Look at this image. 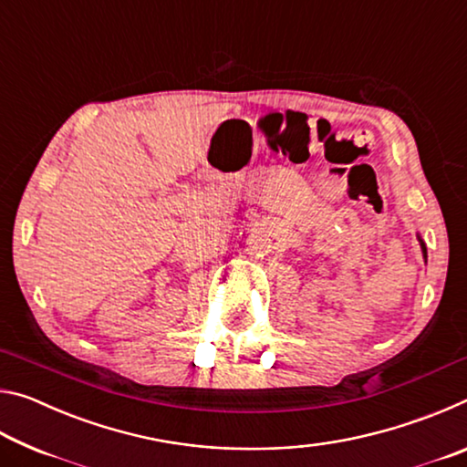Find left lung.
<instances>
[{
    "label": "left lung",
    "instance_id": "left-lung-1",
    "mask_svg": "<svg viewBox=\"0 0 467 467\" xmlns=\"http://www.w3.org/2000/svg\"><path fill=\"white\" fill-rule=\"evenodd\" d=\"M422 253L426 255V247H424V243H422Z\"/></svg>",
    "mask_w": 467,
    "mask_h": 467
}]
</instances>
